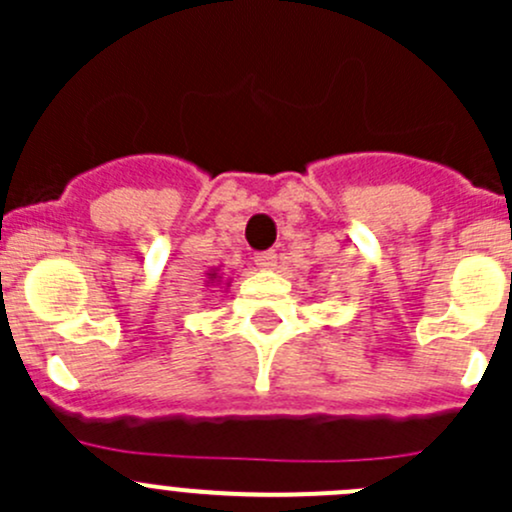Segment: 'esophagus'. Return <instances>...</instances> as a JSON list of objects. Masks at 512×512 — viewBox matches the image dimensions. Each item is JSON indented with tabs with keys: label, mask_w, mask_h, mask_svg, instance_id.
Instances as JSON below:
<instances>
[{
	"label": "esophagus",
	"mask_w": 512,
	"mask_h": 512,
	"mask_svg": "<svg viewBox=\"0 0 512 512\" xmlns=\"http://www.w3.org/2000/svg\"><path fill=\"white\" fill-rule=\"evenodd\" d=\"M255 265L260 267V270H275V267H277V255L272 250L257 252V255H255Z\"/></svg>",
	"instance_id": "esophagus-1"
}]
</instances>
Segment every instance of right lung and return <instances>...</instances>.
Wrapping results in <instances>:
<instances>
[{"mask_svg":"<svg viewBox=\"0 0 512 512\" xmlns=\"http://www.w3.org/2000/svg\"><path fill=\"white\" fill-rule=\"evenodd\" d=\"M205 275H208V280H205V287H230V280H225L223 275H220V270L218 267H213V270L210 272H205Z\"/></svg>","mask_w":512,"mask_h":512,"instance_id":"1","label":"right lung"}]
</instances>
